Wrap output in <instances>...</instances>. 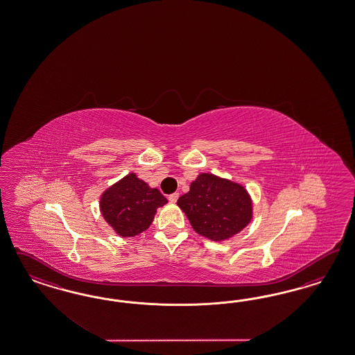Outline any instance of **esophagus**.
<instances>
[{
    "mask_svg": "<svg viewBox=\"0 0 355 355\" xmlns=\"http://www.w3.org/2000/svg\"><path fill=\"white\" fill-rule=\"evenodd\" d=\"M178 198H180V193H171V195H169V198H168V199H169V202H172V203H175V202H177V200H178Z\"/></svg>",
    "mask_w": 355,
    "mask_h": 355,
    "instance_id": "1",
    "label": "esophagus"
}]
</instances>
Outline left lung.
Returning a JSON list of instances; mask_svg holds the SVG:
<instances>
[{
  "label": "left lung",
  "mask_w": 355,
  "mask_h": 355,
  "mask_svg": "<svg viewBox=\"0 0 355 355\" xmlns=\"http://www.w3.org/2000/svg\"><path fill=\"white\" fill-rule=\"evenodd\" d=\"M177 205L198 234L216 242L239 233L252 218V203L246 189L208 173L198 175Z\"/></svg>",
  "instance_id": "8db88e82"
}]
</instances>
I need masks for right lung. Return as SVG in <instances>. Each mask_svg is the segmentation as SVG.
Masks as SVG:
<instances>
[{
  "mask_svg": "<svg viewBox=\"0 0 355 355\" xmlns=\"http://www.w3.org/2000/svg\"><path fill=\"white\" fill-rule=\"evenodd\" d=\"M166 203L157 189L130 173L103 193L100 211L119 236H134L150 227L156 209Z\"/></svg>",
  "mask_w": 355,
  "mask_h": 355,
  "instance_id": "right-lung-1",
  "label": "right lung"
}]
</instances>
